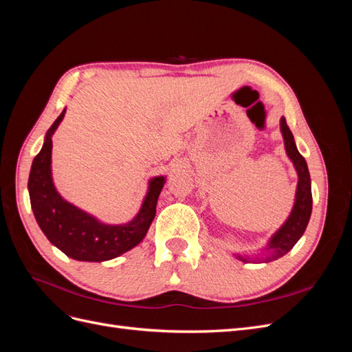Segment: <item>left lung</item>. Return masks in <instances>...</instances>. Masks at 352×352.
<instances>
[{
	"mask_svg": "<svg viewBox=\"0 0 352 352\" xmlns=\"http://www.w3.org/2000/svg\"><path fill=\"white\" fill-rule=\"evenodd\" d=\"M280 132L283 136L285 150L287 157L294 163V167L298 175V185L295 192V202L289 217L280 226V229L273 233L267 247H264L261 255H247V254H233L235 257L243 263H269L274 261L285 254L289 252L294 245L300 241V238L304 235L307 229L308 220L311 216L313 208V197H311V179L310 172L305 163V158L298 151V148L294 141V135L289 131V127L286 124V119L282 117L280 119Z\"/></svg>",
	"mask_w": 352,
	"mask_h": 352,
	"instance_id": "8db88e82",
	"label": "left lung"
}]
</instances>
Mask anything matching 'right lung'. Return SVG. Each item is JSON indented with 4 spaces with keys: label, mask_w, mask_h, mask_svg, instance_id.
I'll return each instance as SVG.
<instances>
[{
    "label": "right lung",
    "mask_w": 352,
    "mask_h": 352,
    "mask_svg": "<svg viewBox=\"0 0 352 352\" xmlns=\"http://www.w3.org/2000/svg\"><path fill=\"white\" fill-rule=\"evenodd\" d=\"M66 109L48 129L44 145L34 158L29 175V197L35 219L48 241L78 261H107L119 257L140 243L155 217L160 192L166 184L164 176L148 182V192L138 214L124 225H105L63 198L52 182L51 150L52 135L65 119Z\"/></svg>",
    "instance_id": "obj_1"
}]
</instances>
